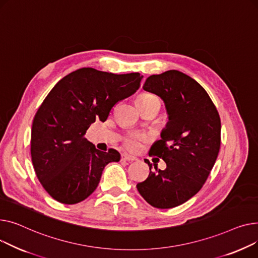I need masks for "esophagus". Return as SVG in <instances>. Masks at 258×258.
Instances as JSON below:
<instances>
[{
	"mask_svg": "<svg viewBox=\"0 0 258 258\" xmlns=\"http://www.w3.org/2000/svg\"><path fill=\"white\" fill-rule=\"evenodd\" d=\"M120 160H124V161H134V160H136V158L133 157V156H130V155L126 154V153H123L122 155H120Z\"/></svg>",
	"mask_w": 258,
	"mask_h": 258,
	"instance_id": "34e87169",
	"label": "esophagus"
}]
</instances>
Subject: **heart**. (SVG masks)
Returning a JSON list of instances; mask_svg holds the SVG:
<instances>
[{
	"label": "heart",
	"mask_w": 258,
	"mask_h": 258,
	"mask_svg": "<svg viewBox=\"0 0 258 258\" xmlns=\"http://www.w3.org/2000/svg\"><path fill=\"white\" fill-rule=\"evenodd\" d=\"M159 100L157 97L151 94H143L139 97L138 101H151V100ZM149 141V138L146 134L142 133H132L124 139V146L130 151L140 150L145 143Z\"/></svg>",
	"instance_id": "obj_1"
}]
</instances>
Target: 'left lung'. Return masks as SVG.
Returning <instances> with one entry per match:
<instances>
[{"instance_id":"obj_1","label":"left lung","mask_w":258,"mask_h":258,"mask_svg":"<svg viewBox=\"0 0 258 258\" xmlns=\"http://www.w3.org/2000/svg\"><path fill=\"white\" fill-rule=\"evenodd\" d=\"M143 88L163 100L169 115L149 152L162 158L166 169L155 164L152 170L145 160L150 174L136 187L153 207L173 208L189 200L208 178L221 146L220 115L206 90L179 71L150 76Z\"/></svg>"}]
</instances>
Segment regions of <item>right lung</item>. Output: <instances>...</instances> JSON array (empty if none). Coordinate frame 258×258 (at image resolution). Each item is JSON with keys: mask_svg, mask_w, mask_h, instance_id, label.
I'll return each instance as SVG.
<instances>
[{"mask_svg": "<svg viewBox=\"0 0 258 258\" xmlns=\"http://www.w3.org/2000/svg\"><path fill=\"white\" fill-rule=\"evenodd\" d=\"M140 73L116 75L92 68L75 71L45 97L33 118L31 158L42 187L56 201L76 204L97 188L106 164L118 161L114 149L103 152L84 135L105 122L113 106L141 86Z\"/></svg>", "mask_w": 258, "mask_h": 258, "instance_id": "right-lung-1", "label": "right lung"}]
</instances>
